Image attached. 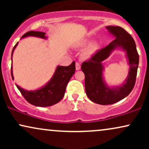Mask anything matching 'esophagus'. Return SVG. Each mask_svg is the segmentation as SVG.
<instances>
[{"instance_id": "34e87169", "label": "esophagus", "mask_w": 149, "mask_h": 149, "mask_svg": "<svg viewBox=\"0 0 149 149\" xmlns=\"http://www.w3.org/2000/svg\"><path fill=\"white\" fill-rule=\"evenodd\" d=\"M76 70H80V63L76 62Z\"/></svg>"}]
</instances>
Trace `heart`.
Segmentation results:
<instances>
[{
    "mask_svg": "<svg viewBox=\"0 0 149 149\" xmlns=\"http://www.w3.org/2000/svg\"><path fill=\"white\" fill-rule=\"evenodd\" d=\"M97 49V46L96 45H92L91 47H90L89 48H88L85 51L84 53H83V56H84L85 58L90 57L92 54L95 53Z\"/></svg>",
    "mask_w": 149,
    "mask_h": 149,
    "instance_id": "b5f03b06",
    "label": "heart"
}]
</instances>
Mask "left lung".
Here are the masks:
<instances>
[{"instance_id": "left-lung-1", "label": "left lung", "mask_w": 149, "mask_h": 149, "mask_svg": "<svg viewBox=\"0 0 149 149\" xmlns=\"http://www.w3.org/2000/svg\"><path fill=\"white\" fill-rule=\"evenodd\" d=\"M107 29L116 38L105 47L97 51L81 65V69L85 74L87 96L93 102L101 105L116 103L130 93L135 85L139 66V54L134 39L130 34L120 26H109ZM118 47L126 51L131 68L126 83L120 87L110 88L104 83L102 78L103 66L101 61L105 60Z\"/></svg>"}]
</instances>
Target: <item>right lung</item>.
Wrapping results in <instances>:
<instances>
[{"label": "right lung", "mask_w": 149, "mask_h": 149, "mask_svg": "<svg viewBox=\"0 0 149 149\" xmlns=\"http://www.w3.org/2000/svg\"><path fill=\"white\" fill-rule=\"evenodd\" d=\"M45 33L41 31H31L26 32L22 36V38L26 36H36L42 38H46L45 36ZM18 42L13 47L11 57H13V53L16 47ZM13 66V65H12ZM11 66V75L13 79V66ZM76 71L75 61H73L68 66H57L54 76L47 85L42 87L39 90L35 91H27L17 85V88L24 99L29 103L36 107H49L58 103L64 96L66 91V85L69 83V80L74 74Z\"/></svg>", "instance_id": "obj_1"}]
</instances>
